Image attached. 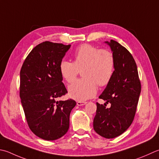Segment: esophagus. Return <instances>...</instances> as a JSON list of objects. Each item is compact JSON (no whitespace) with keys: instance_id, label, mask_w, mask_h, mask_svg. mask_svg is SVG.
Returning <instances> with one entry per match:
<instances>
[{"instance_id":"obj_1","label":"esophagus","mask_w":159,"mask_h":159,"mask_svg":"<svg viewBox=\"0 0 159 159\" xmlns=\"http://www.w3.org/2000/svg\"><path fill=\"white\" fill-rule=\"evenodd\" d=\"M87 103V102H82V101H78L76 102L77 105H79V106H82V105H85Z\"/></svg>"}]
</instances>
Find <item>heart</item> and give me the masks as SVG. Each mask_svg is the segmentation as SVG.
Here are the masks:
<instances>
[{
	"label": "heart",
	"instance_id": "heart-1",
	"mask_svg": "<svg viewBox=\"0 0 159 159\" xmlns=\"http://www.w3.org/2000/svg\"><path fill=\"white\" fill-rule=\"evenodd\" d=\"M114 67V58L111 52L84 44L76 49L73 63L63 60L59 70L61 76L68 83L74 81L79 70H83L82 76L84 79L71 83L68 92L71 98L84 101L96 94V83L99 86H104L110 82Z\"/></svg>",
	"mask_w": 159,
	"mask_h": 159
}]
</instances>
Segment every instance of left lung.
<instances>
[{"label": "left lung", "instance_id": "8db88e82", "mask_svg": "<svg viewBox=\"0 0 159 159\" xmlns=\"http://www.w3.org/2000/svg\"><path fill=\"white\" fill-rule=\"evenodd\" d=\"M105 43L110 46L114 58V71L110 82L99 98L104 105L96 103L93 122L95 132L102 137L113 139L125 132L135 116L141 86L136 62L132 54L114 40ZM111 107L107 108L106 103Z\"/></svg>", "mask_w": 159, "mask_h": 159}]
</instances>
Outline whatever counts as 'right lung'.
<instances>
[{"mask_svg":"<svg viewBox=\"0 0 159 159\" xmlns=\"http://www.w3.org/2000/svg\"><path fill=\"white\" fill-rule=\"evenodd\" d=\"M71 45L45 41L27 57L20 72V97L28 125L39 138L54 141L67 133L76 102L57 101L67 91L59 70Z\"/></svg>","mask_w":159,"mask_h":159,"instance_id":"obj_1","label":"right lung"}]
</instances>
